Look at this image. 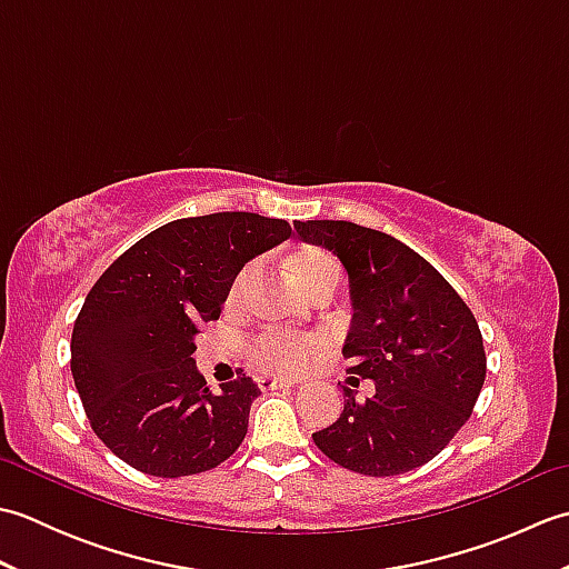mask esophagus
<instances>
[{"instance_id": "esophagus-1", "label": "esophagus", "mask_w": 569, "mask_h": 569, "mask_svg": "<svg viewBox=\"0 0 569 569\" xmlns=\"http://www.w3.org/2000/svg\"><path fill=\"white\" fill-rule=\"evenodd\" d=\"M259 389L261 391H276V389H288L291 386V381H283V379H276V377H259L257 379Z\"/></svg>"}]
</instances>
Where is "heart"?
<instances>
[{
	"label": "heart",
	"mask_w": 569,
	"mask_h": 569,
	"mask_svg": "<svg viewBox=\"0 0 569 569\" xmlns=\"http://www.w3.org/2000/svg\"><path fill=\"white\" fill-rule=\"evenodd\" d=\"M259 273V263L251 261L241 269L232 286H229L227 293V303L237 306L241 300H247L253 281H257ZM291 273L293 281L298 283L300 291L306 296H312L320 291L322 286H337L340 281V263L332 257V253L322 251V249H303L291 259ZM325 345V337H298V335H286V332H263L249 347V361L251 367H257L259 371H269V373H291L303 371L308 367V361L312 355L320 352V347Z\"/></svg>",
	"instance_id": "heart-1"
}]
</instances>
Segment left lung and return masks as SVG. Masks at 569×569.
<instances>
[{
	"label": "left lung",
	"instance_id": "left-lung-1",
	"mask_svg": "<svg viewBox=\"0 0 569 569\" xmlns=\"http://www.w3.org/2000/svg\"><path fill=\"white\" fill-rule=\"evenodd\" d=\"M300 239L337 253L349 276V371L373 381L312 440L335 465L369 477L422 467L475 410L487 377L479 325L435 266L396 237L345 220L296 222ZM352 383L359 379L352 377Z\"/></svg>",
	"mask_w": 569,
	"mask_h": 569
}]
</instances>
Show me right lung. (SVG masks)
<instances>
[{"label": "right lung", "mask_w": 569, "mask_h": 569, "mask_svg": "<svg viewBox=\"0 0 569 569\" xmlns=\"http://www.w3.org/2000/svg\"><path fill=\"white\" fill-rule=\"evenodd\" d=\"M291 237L257 212L173 220L92 286L72 328L70 371L94 435L143 475L176 479L237 452L261 391L247 373L212 393L196 367L200 322L220 318L244 263Z\"/></svg>", "instance_id": "right-lung-1"}]
</instances>
